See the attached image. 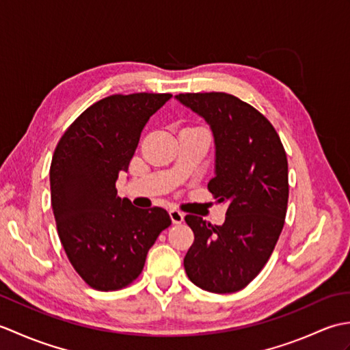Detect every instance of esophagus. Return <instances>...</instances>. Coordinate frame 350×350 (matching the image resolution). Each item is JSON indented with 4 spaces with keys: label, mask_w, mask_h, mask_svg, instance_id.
Returning <instances> with one entry per match:
<instances>
[{
    "label": "esophagus",
    "mask_w": 350,
    "mask_h": 350,
    "mask_svg": "<svg viewBox=\"0 0 350 350\" xmlns=\"http://www.w3.org/2000/svg\"><path fill=\"white\" fill-rule=\"evenodd\" d=\"M170 217H171V221H173L174 224H182L185 215H183L180 211L171 209V211H170Z\"/></svg>",
    "instance_id": "1"
}]
</instances>
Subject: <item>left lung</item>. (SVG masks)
<instances>
[{"mask_svg": "<svg viewBox=\"0 0 350 350\" xmlns=\"http://www.w3.org/2000/svg\"><path fill=\"white\" fill-rule=\"evenodd\" d=\"M176 98L211 124L217 159L207 189L228 206L222 226L196 215L185 217L194 232L185 271L207 292H239L263 269L284 227L286 150L271 122L233 94L182 93Z\"/></svg>", "mask_w": 350, "mask_h": 350, "instance_id": "8db88e82", "label": "left lung"}]
</instances>
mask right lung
Returning a JSON list of instances; mask_svg holds the SVG:
<instances>
[{"label":"right lung","instance_id":"right-lung-1","mask_svg":"<svg viewBox=\"0 0 350 350\" xmlns=\"http://www.w3.org/2000/svg\"><path fill=\"white\" fill-rule=\"evenodd\" d=\"M170 93L113 94L88 107L52 156L51 203L73 269L88 286L109 292L138 278L148 250L171 218L162 207L138 209L117 196L141 131Z\"/></svg>","mask_w":350,"mask_h":350}]
</instances>
